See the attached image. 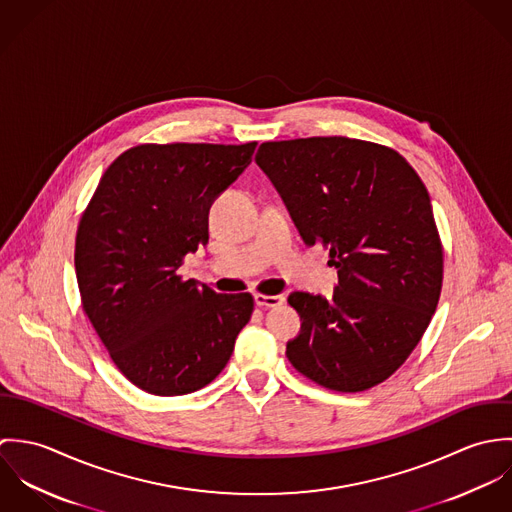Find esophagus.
Masks as SVG:
<instances>
[{"mask_svg":"<svg viewBox=\"0 0 512 512\" xmlns=\"http://www.w3.org/2000/svg\"><path fill=\"white\" fill-rule=\"evenodd\" d=\"M254 303L258 307H280L284 303L282 295H264V293H256L254 295Z\"/></svg>","mask_w":512,"mask_h":512,"instance_id":"1","label":"esophagus"}]
</instances>
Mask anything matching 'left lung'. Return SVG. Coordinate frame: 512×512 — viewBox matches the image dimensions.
I'll use <instances>...</instances> for the list:
<instances>
[{
    "label": "left lung",
    "instance_id": "1",
    "mask_svg": "<svg viewBox=\"0 0 512 512\" xmlns=\"http://www.w3.org/2000/svg\"><path fill=\"white\" fill-rule=\"evenodd\" d=\"M258 167L307 246L329 250L333 297L293 292L301 317L286 355L337 392H361L396 372L438 307L443 252L428 189L394 149L351 138L266 142Z\"/></svg>",
    "mask_w": 512,
    "mask_h": 512
}]
</instances>
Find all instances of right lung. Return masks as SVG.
I'll use <instances>...</instances> for the list:
<instances>
[{"label": "right lung", "instance_id": "1", "mask_svg": "<svg viewBox=\"0 0 512 512\" xmlns=\"http://www.w3.org/2000/svg\"><path fill=\"white\" fill-rule=\"evenodd\" d=\"M242 146L167 144L124 151L102 175L76 232L82 309L120 372L155 396L213 382L240 329L250 293H217L177 268L209 242V211L250 165Z\"/></svg>", "mask_w": 512, "mask_h": 512}]
</instances>
